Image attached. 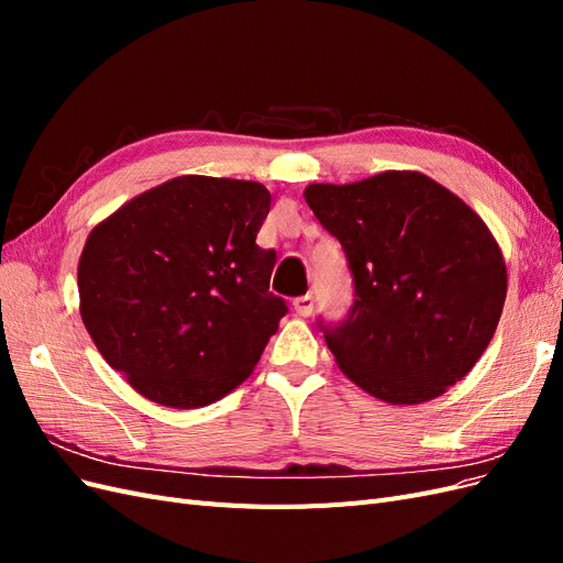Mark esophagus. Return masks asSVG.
<instances>
[{"label": "esophagus", "mask_w": 563, "mask_h": 563, "mask_svg": "<svg viewBox=\"0 0 563 563\" xmlns=\"http://www.w3.org/2000/svg\"><path fill=\"white\" fill-rule=\"evenodd\" d=\"M312 308H314V300L310 294H305L300 298L294 300V310L298 317H310L312 314Z\"/></svg>", "instance_id": "1"}]
</instances>
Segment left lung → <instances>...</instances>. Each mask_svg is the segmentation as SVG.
I'll list each match as a JSON object with an SVG mask.
<instances>
[{
  "mask_svg": "<svg viewBox=\"0 0 563 563\" xmlns=\"http://www.w3.org/2000/svg\"><path fill=\"white\" fill-rule=\"evenodd\" d=\"M354 275L350 319L327 333L338 368L371 397L416 406L463 380L498 329L507 267L472 207L420 172L305 187Z\"/></svg>",
  "mask_w": 563,
  "mask_h": 563,
  "instance_id": "left-lung-1",
  "label": "left lung"
}]
</instances>
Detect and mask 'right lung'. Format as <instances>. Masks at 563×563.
<instances>
[{"label":"right lung","instance_id":"1","mask_svg":"<svg viewBox=\"0 0 563 563\" xmlns=\"http://www.w3.org/2000/svg\"><path fill=\"white\" fill-rule=\"evenodd\" d=\"M255 180L178 176L122 203L79 255V314L103 360L145 399L201 408L242 385L286 305Z\"/></svg>","mask_w":563,"mask_h":563}]
</instances>
